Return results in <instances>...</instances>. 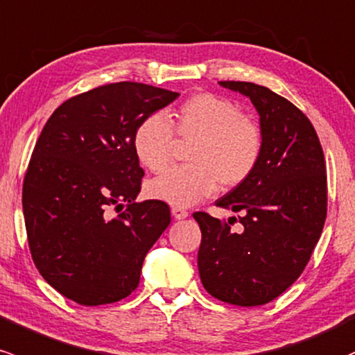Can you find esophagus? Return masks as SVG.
<instances>
[{
  "instance_id": "34e87169",
  "label": "esophagus",
  "mask_w": 355,
  "mask_h": 355,
  "mask_svg": "<svg viewBox=\"0 0 355 355\" xmlns=\"http://www.w3.org/2000/svg\"><path fill=\"white\" fill-rule=\"evenodd\" d=\"M171 216H173L175 219H178V220L187 219V217H189V210H185L182 207H171Z\"/></svg>"
}]
</instances>
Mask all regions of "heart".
<instances>
[{"label":"heart","mask_w":355,"mask_h":355,"mask_svg":"<svg viewBox=\"0 0 355 355\" xmlns=\"http://www.w3.org/2000/svg\"><path fill=\"white\" fill-rule=\"evenodd\" d=\"M175 135L193 141L187 153L190 165L177 166L146 187L148 196L173 207H190L212 196L219 184L234 189L251 177L263 153V133L251 116L227 97L198 92L185 99L168 119L146 116L133 133V150L146 170L159 173L168 166Z\"/></svg>","instance_id":"heart-1"}]
</instances>
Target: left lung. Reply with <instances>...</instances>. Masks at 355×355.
<instances>
[{"label": "left lung", "mask_w": 355, "mask_h": 355, "mask_svg": "<svg viewBox=\"0 0 355 355\" xmlns=\"http://www.w3.org/2000/svg\"><path fill=\"white\" fill-rule=\"evenodd\" d=\"M220 85L254 104L263 153L251 177L216 202L241 214L237 231L231 219L193 214L202 231L198 272L214 298L258 306L297 282L320 239L327 217L325 158L313 124L285 97L252 83Z\"/></svg>", "instance_id": "obj_1"}]
</instances>
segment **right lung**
I'll list each match as a JSON object with an SVG mask.
<instances>
[{
    "instance_id": "add662e5",
    "label": "right lung",
    "mask_w": 355,
    "mask_h": 355,
    "mask_svg": "<svg viewBox=\"0 0 355 355\" xmlns=\"http://www.w3.org/2000/svg\"><path fill=\"white\" fill-rule=\"evenodd\" d=\"M178 92L114 83L73 96L50 116L23 180L30 252L50 286L85 306L136 290L146 252L168 227L165 202H136L145 171L133 133ZM127 209L111 218L109 208Z\"/></svg>"
}]
</instances>
